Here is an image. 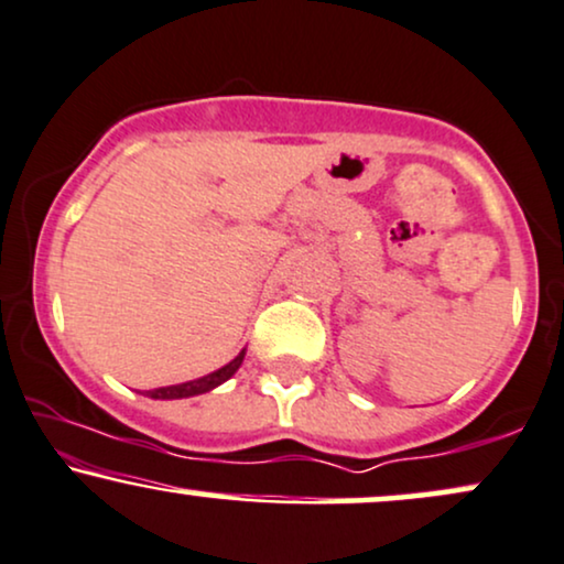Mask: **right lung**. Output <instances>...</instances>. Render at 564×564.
Listing matches in <instances>:
<instances>
[{
  "label": "right lung",
  "mask_w": 564,
  "mask_h": 564,
  "mask_svg": "<svg viewBox=\"0 0 564 564\" xmlns=\"http://www.w3.org/2000/svg\"><path fill=\"white\" fill-rule=\"evenodd\" d=\"M243 355H247V349H241L239 355L230 359L228 365H223L220 370L209 372V376H202V378H196V381H186V383L162 386V389L147 391V397H149V399H188V397H199V393L213 391V389H217V386H220V383H226L228 378L234 376V372L241 368Z\"/></svg>",
  "instance_id": "add662e5"
}]
</instances>
